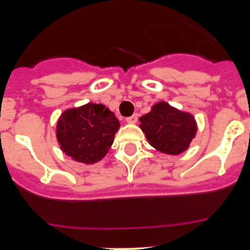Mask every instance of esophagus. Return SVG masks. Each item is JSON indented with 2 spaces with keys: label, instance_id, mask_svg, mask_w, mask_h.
I'll use <instances>...</instances> for the list:
<instances>
[{
  "label": "esophagus",
  "instance_id": "1",
  "mask_svg": "<svg viewBox=\"0 0 250 250\" xmlns=\"http://www.w3.org/2000/svg\"><path fill=\"white\" fill-rule=\"evenodd\" d=\"M125 121H127L128 123H135L138 121V113H134V115L129 116V117L125 118Z\"/></svg>",
  "mask_w": 250,
  "mask_h": 250
}]
</instances>
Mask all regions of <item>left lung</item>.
Segmentation results:
<instances>
[{
    "instance_id": "left-lung-1",
    "label": "left lung",
    "mask_w": 250,
    "mask_h": 250,
    "mask_svg": "<svg viewBox=\"0 0 250 250\" xmlns=\"http://www.w3.org/2000/svg\"><path fill=\"white\" fill-rule=\"evenodd\" d=\"M139 121V127L150 145L168 155H179L188 150L197 132L192 115L179 111L165 102L153 105L150 112L141 116Z\"/></svg>"
}]
</instances>
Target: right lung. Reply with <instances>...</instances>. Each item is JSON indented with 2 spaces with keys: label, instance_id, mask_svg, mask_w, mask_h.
Here are the masks:
<instances>
[{
  "label": "right lung",
  "instance_id": "obj_1",
  "mask_svg": "<svg viewBox=\"0 0 250 250\" xmlns=\"http://www.w3.org/2000/svg\"><path fill=\"white\" fill-rule=\"evenodd\" d=\"M120 122L102 104H88L62 113L57 123V139L62 152L77 162L102 160L113 143Z\"/></svg>",
  "mask_w": 250,
  "mask_h": 250
}]
</instances>
